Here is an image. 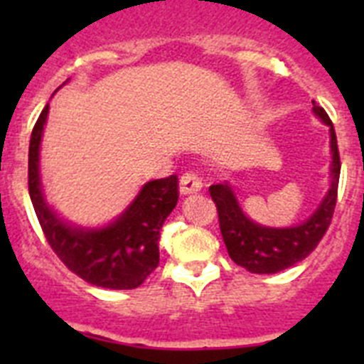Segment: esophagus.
<instances>
[{
    "instance_id": "esophagus-1",
    "label": "esophagus",
    "mask_w": 364,
    "mask_h": 364,
    "mask_svg": "<svg viewBox=\"0 0 364 364\" xmlns=\"http://www.w3.org/2000/svg\"><path fill=\"white\" fill-rule=\"evenodd\" d=\"M200 189H202V182L195 173H186V175H182L178 184V191L182 197H186V195H193V193H198Z\"/></svg>"
}]
</instances>
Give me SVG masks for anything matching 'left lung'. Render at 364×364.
I'll use <instances>...</instances> for the list:
<instances>
[{
  "label": "left lung",
  "mask_w": 364,
  "mask_h": 364,
  "mask_svg": "<svg viewBox=\"0 0 364 364\" xmlns=\"http://www.w3.org/2000/svg\"><path fill=\"white\" fill-rule=\"evenodd\" d=\"M311 112L328 127L332 162L328 173L326 193L306 220L299 222L295 226H264L244 213L237 191L230 182H222L210 188V195L217 205L222 239L228 253L235 264L242 266L247 272L268 275L291 268L314 252L332 222L341 173L337 138L326 111L314 102Z\"/></svg>",
  "instance_id": "1"
}]
</instances>
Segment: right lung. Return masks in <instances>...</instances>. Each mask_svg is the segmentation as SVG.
Returning <instances> with one entry per match:
<instances>
[{
	"label": "right lung",
	"instance_id": "1",
	"mask_svg": "<svg viewBox=\"0 0 364 364\" xmlns=\"http://www.w3.org/2000/svg\"><path fill=\"white\" fill-rule=\"evenodd\" d=\"M47 117L49 104L28 146V195L45 237L63 264L83 281L109 290L138 288L159 266L160 230L178 202V180L171 175L146 182L127 208L104 226L73 224L54 210L41 184L40 149Z\"/></svg>",
	"mask_w": 364,
	"mask_h": 364
}]
</instances>
